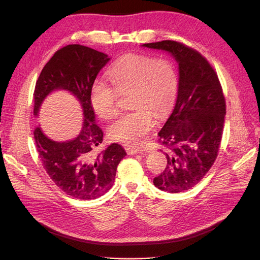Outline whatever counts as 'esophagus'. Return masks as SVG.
Masks as SVG:
<instances>
[{"instance_id": "obj_1", "label": "esophagus", "mask_w": 260, "mask_h": 260, "mask_svg": "<svg viewBox=\"0 0 260 260\" xmlns=\"http://www.w3.org/2000/svg\"><path fill=\"white\" fill-rule=\"evenodd\" d=\"M125 151H127V153L129 155H135V154H138V153H142L144 151V148L137 147V146H129V147L125 148Z\"/></svg>"}]
</instances>
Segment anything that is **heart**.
Instances as JSON below:
<instances>
[{
	"instance_id": "1",
	"label": "heart",
	"mask_w": 260,
	"mask_h": 260,
	"mask_svg": "<svg viewBox=\"0 0 260 260\" xmlns=\"http://www.w3.org/2000/svg\"><path fill=\"white\" fill-rule=\"evenodd\" d=\"M113 87L103 81L91 86V105L101 118L111 119L117 113L118 96L130 95L135 111L120 115L108 127V135L117 142L139 145L155 124V117L164 118L174 107L178 94V74L167 58L149 55H127L108 70Z\"/></svg>"
}]
</instances>
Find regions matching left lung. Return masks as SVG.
Here are the masks:
<instances>
[{
  "instance_id": "1",
  "label": "left lung",
  "mask_w": 260,
  "mask_h": 260,
  "mask_svg": "<svg viewBox=\"0 0 260 260\" xmlns=\"http://www.w3.org/2000/svg\"><path fill=\"white\" fill-rule=\"evenodd\" d=\"M143 46L169 52L179 65L176 106L158 133L167 166L153 182L165 192H184L205 177L217 158L225 99L215 69L200 52L171 40Z\"/></svg>"
}]
</instances>
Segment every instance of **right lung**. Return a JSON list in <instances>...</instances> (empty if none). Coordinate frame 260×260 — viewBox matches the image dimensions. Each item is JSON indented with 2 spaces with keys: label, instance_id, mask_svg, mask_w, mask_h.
<instances>
[{
  "label": "right lung",
  "instance_id": "right-lung-1",
  "mask_svg": "<svg viewBox=\"0 0 260 260\" xmlns=\"http://www.w3.org/2000/svg\"><path fill=\"white\" fill-rule=\"evenodd\" d=\"M106 54L80 44L58 50L39 76L34 93V115L49 94L68 91L80 102L84 120L80 135L66 142H56L36 127L34 137L44 169L61 191L74 199L90 201L107 193L115 182L118 164L127 155L121 145L113 143L102 152L103 131L95 123L91 105V86L108 60Z\"/></svg>",
  "mask_w": 260,
  "mask_h": 260
}]
</instances>
